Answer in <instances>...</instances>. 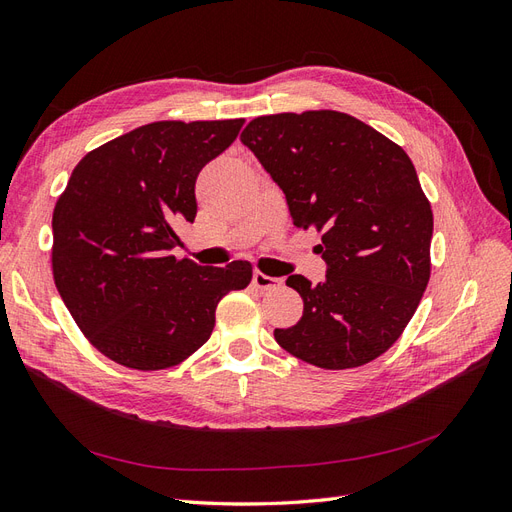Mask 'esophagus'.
<instances>
[{"label":"esophagus","instance_id":"esophagus-1","mask_svg":"<svg viewBox=\"0 0 512 512\" xmlns=\"http://www.w3.org/2000/svg\"><path fill=\"white\" fill-rule=\"evenodd\" d=\"M252 284L256 288H260V290H271V288H280L282 280L280 278H271V275H265L262 271H254Z\"/></svg>","mask_w":512,"mask_h":512}]
</instances>
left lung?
Listing matches in <instances>:
<instances>
[{"instance_id":"obj_1","label":"left lung","mask_w":512,"mask_h":512,"mask_svg":"<svg viewBox=\"0 0 512 512\" xmlns=\"http://www.w3.org/2000/svg\"><path fill=\"white\" fill-rule=\"evenodd\" d=\"M241 142L284 191L297 228L321 232L325 282L290 275L301 321L280 347L327 370L364 366L403 334L431 278L433 211L403 148L334 109L254 118Z\"/></svg>"}]
</instances>
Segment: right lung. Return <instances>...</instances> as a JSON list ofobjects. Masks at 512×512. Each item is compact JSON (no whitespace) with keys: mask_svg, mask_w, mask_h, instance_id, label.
I'll return each mask as SVG.
<instances>
[{"mask_svg":"<svg viewBox=\"0 0 512 512\" xmlns=\"http://www.w3.org/2000/svg\"><path fill=\"white\" fill-rule=\"evenodd\" d=\"M243 118L159 120L81 159L53 209V282L96 351L133 370L185 362L211 338L217 303L252 265L172 256L196 219V178L237 140Z\"/></svg>","mask_w":512,"mask_h":512,"instance_id":"obj_1","label":"right lung"}]
</instances>
